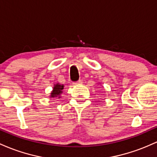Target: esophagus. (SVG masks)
Instances as JSON below:
<instances>
[{"instance_id":"1","label":"esophagus","mask_w":157,"mask_h":157,"mask_svg":"<svg viewBox=\"0 0 157 157\" xmlns=\"http://www.w3.org/2000/svg\"><path fill=\"white\" fill-rule=\"evenodd\" d=\"M82 83H83V81L81 80V79H79V80L77 81V82H73V85H79V84H82Z\"/></svg>"}]
</instances>
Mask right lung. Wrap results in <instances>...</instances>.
I'll list each match as a JSON object with an SVG mask.
<instances>
[{
	"label": "right lung",
	"instance_id": "obj_1",
	"mask_svg": "<svg viewBox=\"0 0 157 157\" xmlns=\"http://www.w3.org/2000/svg\"><path fill=\"white\" fill-rule=\"evenodd\" d=\"M63 89H64V85H61V84H56V85H54L53 90H52V93H51L50 97L54 98V97H58V96H59V95L62 93Z\"/></svg>",
	"mask_w": 157,
	"mask_h": 157
}]
</instances>
